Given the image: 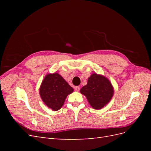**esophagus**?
<instances>
[{"mask_svg": "<svg viewBox=\"0 0 151 151\" xmlns=\"http://www.w3.org/2000/svg\"><path fill=\"white\" fill-rule=\"evenodd\" d=\"M75 90L76 91H79L80 90V87L79 86H76L75 87Z\"/></svg>", "mask_w": 151, "mask_h": 151, "instance_id": "1", "label": "esophagus"}]
</instances>
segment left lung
Segmentation results:
<instances>
[{"label":"left lung","instance_id":"1","mask_svg":"<svg viewBox=\"0 0 151 151\" xmlns=\"http://www.w3.org/2000/svg\"><path fill=\"white\" fill-rule=\"evenodd\" d=\"M93 109H101L113 97L114 88L111 82L105 76L93 73L88 78V83L80 90Z\"/></svg>","mask_w":151,"mask_h":151}]
</instances>
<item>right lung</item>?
Wrapping results in <instances>:
<instances>
[{
	"label": "right lung",
	"instance_id": "obj_1",
	"mask_svg": "<svg viewBox=\"0 0 151 151\" xmlns=\"http://www.w3.org/2000/svg\"><path fill=\"white\" fill-rule=\"evenodd\" d=\"M74 89L58 73L45 76L40 88V95L43 103L53 111H58L64 104Z\"/></svg>",
	"mask_w": 151,
	"mask_h": 151
}]
</instances>
